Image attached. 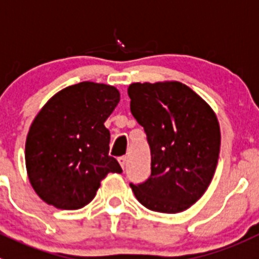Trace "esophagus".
Returning a JSON list of instances; mask_svg holds the SVG:
<instances>
[{"instance_id": "34e87169", "label": "esophagus", "mask_w": 259, "mask_h": 259, "mask_svg": "<svg viewBox=\"0 0 259 259\" xmlns=\"http://www.w3.org/2000/svg\"><path fill=\"white\" fill-rule=\"evenodd\" d=\"M118 162H120L121 167H122V169H125V165H126V157H125V156H121V157H118Z\"/></svg>"}]
</instances>
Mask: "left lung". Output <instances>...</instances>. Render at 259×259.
<instances>
[{"instance_id":"left-lung-1","label":"left lung","mask_w":259,"mask_h":259,"mask_svg":"<svg viewBox=\"0 0 259 259\" xmlns=\"http://www.w3.org/2000/svg\"><path fill=\"white\" fill-rule=\"evenodd\" d=\"M127 94L151 148V177L130 187L150 210H186L204 195L215 173L221 148L215 112L179 81L135 82Z\"/></svg>"}]
</instances>
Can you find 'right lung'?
I'll use <instances>...</instances> for the list:
<instances>
[{"label":"right lung","instance_id":"obj_1","mask_svg":"<svg viewBox=\"0 0 259 259\" xmlns=\"http://www.w3.org/2000/svg\"><path fill=\"white\" fill-rule=\"evenodd\" d=\"M120 92L106 83H76L51 97L32 121L25 141V167L34 192L58 209L83 208L108 173H121L108 155L107 118Z\"/></svg>","mask_w":259,"mask_h":259}]
</instances>
